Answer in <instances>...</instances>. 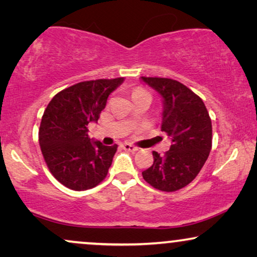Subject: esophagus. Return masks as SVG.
<instances>
[{
    "mask_svg": "<svg viewBox=\"0 0 257 257\" xmlns=\"http://www.w3.org/2000/svg\"><path fill=\"white\" fill-rule=\"evenodd\" d=\"M121 147L125 151H128V152H136V151H138V147L133 146V145H131V144H128V143L121 144Z\"/></svg>",
    "mask_w": 257,
    "mask_h": 257,
    "instance_id": "esophagus-1",
    "label": "esophagus"
}]
</instances>
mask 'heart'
I'll list each match as a JSON object with an SVG mask.
<instances>
[{
  "mask_svg": "<svg viewBox=\"0 0 257 257\" xmlns=\"http://www.w3.org/2000/svg\"><path fill=\"white\" fill-rule=\"evenodd\" d=\"M139 92H146V91L144 89H140V87H138V89H136L135 91H133V93H139Z\"/></svg>",
  "mask_w": 257,
  "mask_h": 257,
  "instance_id": "b5f03b06",
  "label": "heart"
}]
</instances>
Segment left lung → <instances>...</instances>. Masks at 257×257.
Returning <instances> with one entry per match:
<instances>
[{
  "label": "left lung",
  "instance_id": "left-lung-1",
  "mask_svg": "<svg viewBox=\"0 0 257 257\" xmlns=\"http://www.w3.org/2000/svg\"><path fill=\"white\" fill-rule=\"evenodd\" d=\"M142 80L163 98L161 131L172 143L163 157L153 151V165L143 172V178L159 191H178L194 180L209 156L212 120L201 98L178 80Z\"/></svg>",
  "mask_w": 257,
  "mask_h": 257
}]
</instances>
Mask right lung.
Instances as JSON below:
<instances>
[{"label": "right lung", "instance_id": "obj_1", "mask_svg": "<svg viewBox=\"0 0 257 257\" xmlns=\"http://www.w3.org/2000/svg\"><path fill=\"white\" fill-rule=\"evenodd\" d=\"M124 78L77 83L52 98L42 117L38 142L51 174L73 191L96 187L107 175L117 144L105 146L87 136L107 98Z\"/></svg>", "mask_w": 257, "mask_h": 257}]
</instances>
